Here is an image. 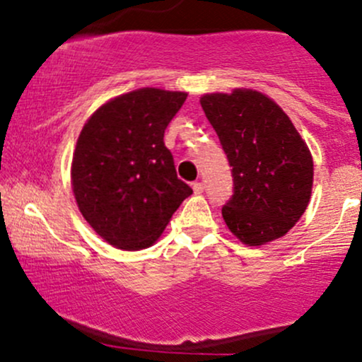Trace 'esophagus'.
Listing matches in <instances>:
<instances>
[{"label": "esophagus", "instance_id": "obj_1", "mask_svg": "<svg viewBox=\"0 0 362 362\" xmlns=\"http://www.w3.org/2000/svg\"><path fill=\"white\" fill-rule=\"evenodd\" d=\"M192 189H194L195 194H202V192H204V184H202V182H194Z\"/></svg>", "mask_w": 362, "mask_h": 362}]
</instances>
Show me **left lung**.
<instances>
[{
    "label": "left lung",
    "mask_w": 362,
    "mask_h": 362,
    "mask_svg": "<svg viewBox=\"0 0 362 362\" xmlns=\"http://www.w3.org/2000/svg\"><path fill=\"white\" fill-rule=\"evenodd\" d=\"M231 167L233 195L223 218L236 238L257 247L284 236L305 213L313 160L300 132L271 98L253 90L201 98Z\"/></svg>",
    "instance_id": "obj_1"
}]
</instances>
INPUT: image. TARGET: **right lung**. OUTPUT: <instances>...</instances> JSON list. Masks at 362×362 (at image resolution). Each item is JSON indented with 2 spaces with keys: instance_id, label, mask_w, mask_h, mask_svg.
I'll return each mask as SVG.
<instances>
[{
  "instance_id": "right-lung-1",
  "label": "right lung",
  "mask_w": 362,
  "mask_h": 362,
  "mask_svg": "<svg viewBox=\"0 0 362 362\" xmlns=\"http://www.w3.org/2000/svg\"><path fill=\"white\" fill-rule=\"evenodd\" d=\"M185 98L182 91L141 88L107 102L83 127L73 192L83 218L114 247H149L192 194L163 141Z\"/></svg>"
}]
</instances>
